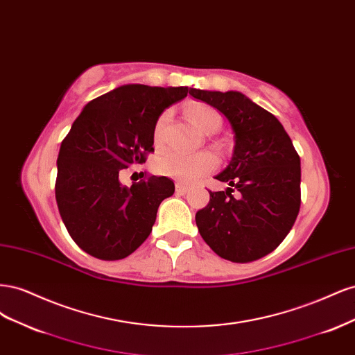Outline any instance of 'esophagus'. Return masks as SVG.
Returning <instances> with one entry per match:
<instances>
[{
  "mask_svg": "<svg viewBox=\"0 0 355 355\" xmlns=\"http://www.w3.org/2000/svg\"><path fill=\"white\" fill-rule=\"evenodd\" d=\"M189 189V187L187 184H184V182H176V192L178 194H187Z\"/></svg>",
  "mask_w": 355,
  "mask_h": 355,
  "instance_id": "1",
  "label": "esophagus"
}]
</instances>
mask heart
<instances>
[{
  "instance_id": "1",
  "label": "heart",
  "mask_w": 355,
  "mask_h": 355,
  "mask_svg": "<svg viewBox=\"0 0 355 355\" xmlns=\"http://www.w3.org/2000/svg\"><path fill=\"white\" fill-rule=\"evenodd\" d=\"M187 114L189 120L194 123L201 132L214 133L219 130L222 124V115L218 110L206 103H191L187 106ZM168 112H163L154 127V144L159 146L163 144V136L166 124L168 121ZM218 161L209 151H201L197 154H182L178 151H167L161 154L154 161V170L159 175L171 176L180 180H196L200 176L209 173L216 167Z\"/></svg>"
}]
</instances>
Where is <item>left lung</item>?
Segmentation results:
<instances>
[{
    "label": "left lung",
    "mask_w": 355,
    "mask_h": 355,
    "mask_svg": "<svg viewBox=\"0 0 355 355\" xmlns=\"http://www.w3.org/2000/svg\"><path fill=\"white\" fill-rule=\"evenodd\" d=\"M189 94L227 116L235 139L231 163L216 176L231 188L209 191V204L196 214L198 231L223 259H261L280 245L299 213L300 158L292 139L271 112L239 92Z\"/></svg>",
    "instance_id": "left-lung-1"
}]
</instances>
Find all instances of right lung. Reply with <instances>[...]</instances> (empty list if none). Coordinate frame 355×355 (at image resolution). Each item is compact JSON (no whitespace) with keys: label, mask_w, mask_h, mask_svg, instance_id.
Listing matches in <instances>:
<instances>
[{"label":"right lung","mask_w":355,"mask_h":355,"mask_svg":"<svg viewBox=\"0 0 355 355\" xmlns=\"http://www.w3.org/2000/svg\"><path fill=\"white\" fill-rule=\"evenodd\" d=\"M189 90L121 85L89 102L73 121L60 145L55 194L71 239L85 253L124 259L151 234L173 180L145 175L127 188L118 176L154 153L158 116Z\"/></svg>","instance_id":"1"}]
</instances>
